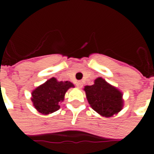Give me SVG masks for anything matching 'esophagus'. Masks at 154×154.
<instances>
[{
  "mask_svg": "<svg viewBox=\"0 0 154 154\" xmlns=\"http://www.w3.org/2000/svg\"><path fill=\"white\" fill-rule=\"evenodd\" d=\"M76 85H77V87H78V88H82V87H83V83H82V82H80V81H78V82H77V83H76Z\"/></svg>",
  "mask_w": 154,
  "mask_h": 154,
  "instance_id": "1",
  "label": "esophagus"
}]
</instances>
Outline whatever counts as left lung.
I'll list each match as a JSON object with an SVG mask.
<instances>
[{
	"instance_id": "1",
	"label": "left lung",
	"mask_w": 154,
	"mask_h": 154,
	"mask_svg": "<svg viewBox=\"0 0 154 154\" xmlns=\"http://www.w3.org/2000/svg\"><path fill=\"white\" fill-rule=\"evenodd\" d=\"M83 90L91 107L101 116L111 117L123 109L122 92L102 77H97L93 85L86 86Z\"/></svg>"
}]
</instances>
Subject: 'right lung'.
I'll use <instances>...</instances> for the list:
<instances>
[{"instance_id": "right-lung-1", "label": "right lung", "mask_w": 154, "mask_h": 154, "mask_svg": "<svg viewBox=\"0 0 154 154\" xmlns=\"http://www.w3.org/2000/svg\"><path fill=\"white\" fill-rule=\"evenodd\" d=\"M75 87L71 82H59L52 77L33 90L31 100L33 106L43 115L54 113L60 108L65 94L69 88Z\"/></svg>"}]
</instances>
